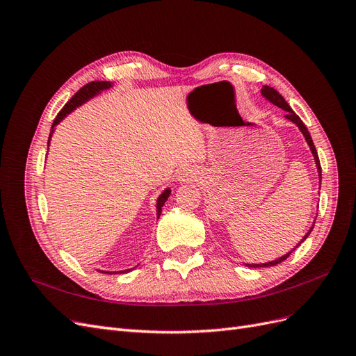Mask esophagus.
<instances>
[{
	"label": "esophagus",
	"mask_w": 356,
	"mask_h": 356,
	"mask_svg": "<svg viewBox=\"0 0 356 356\" xmlns=\"http://www.w3.org/2000/svg\"><path fill=\"white\" fill-rule=\"evenodd\" d=\"M197 177V170L191 166H184L178 170V181L179 182H190L195 181Z\"/></svg>",
	"instance_id": "esophagus-1"
}]
</instances>
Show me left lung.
Masks as SVG:
<instances>
[{
  "label": "left lung",
  "mask_w": 356,
  "mask_h": 356,
  "mask_svg": "<svg viewBox=\"0 0 356 356\" xmlns=\"http://www.w3.org/2000/svg\"><path fill=\"white\" fill-rule=\"evenodd\" d=\"M261 95H263L264 99H267L268 102H272L273 105L279 106V108H282L284 111H286V114H285L286 120H289L291 123H294V124L300 129V132L303 134V136H305V139H306V143H307V145H309V148H310V152H312V154H314L315 163H316V169H318V174H319V179H321V178H322V170H321L319 157H318V153H316L315 144H314V141H312V136H310V134H309V131H307V127L305 126V123L300 120V117H298L293 110H291V106L286 104V101L284 99V96H282L281 93H279L277 90H275L273 88H270V86H263ZM314 225H315V224H312L310 230L303 236V239H301V241L296 245V248H298L301 243H303V242L307 239V236L310 234V232L314 230ZM296 248H294V250H296ZM294 250H293V251H294ZM293 251H289V252H286L285 255L276 258V260H273V261H267V263H261V264H248V263H245V266H246V267H270V266H276V264H279V263H282L284 260H286V258L289 257V254L293 252Z\"/></svg>",
  "instance_id": "obj_1"
}]
</instances>
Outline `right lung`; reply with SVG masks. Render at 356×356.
I'll return each instance as SVG.
<instances>
[{"instance_id": "right-lung-1", "label": "right lung", "mask_w": 356, "mask_h": 356, "mask_svg": "<svg viewBox=\"0 0 356 356\" xmlns=\"http://www.w3.org/2000/svg\"><path fill=\"white\" fill-rule=\"evenodd\" d=\"M111 88H113V83L111 81H92V83H88L86 86H83V88L72 96V98L67 102V105L63 106V108L59 111V114L56 115L55 122H53V124H51V131H50L49 141H47V148L50 145V139L53 136V132H55V127L63 120V118H65L68 114H71L75 108H79V106H81L83 104L90 101L92 98H95V96H98L104 90H108ZM169 195H170V188L168 187L166 190L161 191V195L157 197V203H156L157 220L160 217L161 208H163V204L168 200ZM131 270H132V268H126V270H120V272H105V270H99V272L105 273V275H115V273H127V272H131Z\"/></svg>"}]
</instances>
